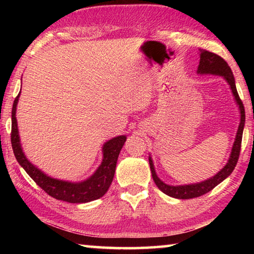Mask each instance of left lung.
Here are the masks:
<instances>
[{"label": "left lung", "instance_id": "left-lung-1", "mask_svg": "<svg viewBox=\"0 0 254 254\" xmlns=\"http://www.w3.org/2000/svg\"><path fill=\"white\" fill-rule=\"evenodd\" d=\"M199 51H200V60L198 65V72H200V74L220 75L224 77L227 83H229V85L231 86V89L232 92H233L235 101L239 104L240 113H241V122L239 126L238 133H236L233 148H232L229 162L226 163L224 168H223L220 173H217L213 178H209L207 180H205V182H201L198 184L185 185V186H169V185H166L157 177L156 171H154V168H153L152 160L151 158L149 157L150 169H151L154 184H156L157 187L160 189L162 192H165L166 195L175 197V198H179V199H189V198H195V197L203 196L204 194H206V192L210 191L213 188L216 187L217 185L222 183L225 178L229 177V176L232 174V171L234 170L236 163H238V160H239L241 143H242L243 127H244V122H246V111H244L243 103L241 101L238 91H236L233 72H232L230 66L227 65V63L221 57V56H218L214 53H210V51L205 50V49H199Z\"/></svg>", "mask_w": 254, "mask_h": 254}]
</instances>
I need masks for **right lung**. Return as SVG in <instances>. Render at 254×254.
Listing matches in <instances>:
<instances>
[{
	"mask_svg": "<svg viewBox=\"0 0 254 254\" xmlns=\"http://www.w3.org/2000/svg\"><path fill=\"white\" fill-rule=\"evenodd\" d=\"M19 96L20 94L15 97L13 107H12L11 143L16 160L20 163V166L27 171L30 177L33 179V182L41 189H44L49 196L54 197L56 199L68 201V203H88V201L98 199L102 196H104L107 189L110 188L112 180H113L119 154L124 142H126L127 137L124 135H120L107 141L104 147H103V156H104V158H103L101 166L98 167L96 173L85 182L74 184L48 177L25 158L22 149H21L18 124H16L15 118Z\"/></svg>",
	"mask_w": 254,
	"mask_h": 254,
	"instance_id": "obj_1",
	"label": "right lung"
}]
</instances>
